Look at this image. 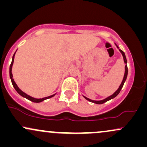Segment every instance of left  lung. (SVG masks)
<instances>
[{
    "mask_svg": "<svg viewBox=\"0 0 147 147\" xmlns=\"http://www.w3.org/2000/svg\"><path fill=\"white\" fill-rule=\"evenodd\" d=\"M115 45H116V44H115ZM116 46H117V48H118V46H117V45H116ZM119 50V51H120L121 53H122V56H123V58H124V63H127V61H126V56H125V54H124V52H123L122 50ZM127 75H128V68H127V65H125V72H124V78H123V80H122V84H120V86H119V87L118 88L117 90H116L115 92L112 95L109 96V97H108L107 98L103 99V100H100V101H95V100H92V99H90L89 98H87V97H85V96H84V98H85L86 99H87L88 101H89V102H92V103H95V104H104V103L108 102V101L111 100V99L115 98V97L116 96H117V95H118V94L119 93V92H120L121 89L122 88L123 86H124V82H125V81H126V77H127Z\"/></svg>",
    "mask_w": 147,
    "mask_h": 147,
    "instance_id": "obj_1",
    "label": "left lung"
}]
</instances>
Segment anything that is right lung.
Listing matches in <instances>:
<instances>
[{
  "label": "right lung",
  "instance_id": "1",
  "mask_svg": "<svg viewBox=\"0 0 147 147\" xmlns=\"http://www.w3.org/2000/svg\"><path fill=\"white\" fill-rule=\"evenodd\" d=\"M15 53H16V52H15ZM15 53L14 54V55H13V57H12V61H11V64H10V66H9V77H10V79H11V83H12L13 86H14V88H15V90L17 91L18 93L20 95H21L22 97H25V98L28 99V100L31 101V102H36V103L41 102H43V101H44L45 99H49V98H51V97H54V96L55 95V94H54V95H52L48 96V97H43V98H41V99H36V98H34V97H31V96L27 95L26 93H25L24 92H23V91H22V90H21V89H20L18 87V86L16 85V83H15L14 79H13V75H12V73H11V68H12L13 63H14V59Z\"/></svg>",
  "mask_w": 147,
  "mask_h": 147
}]
</instances>
